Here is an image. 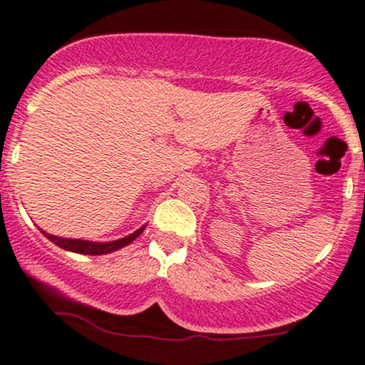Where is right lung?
<instances>
[{"label": "right lung", "instance_id": "add662e5", "mask_svg": "<svg viewBox=\"0 0 365 365\" xmlns=\"http://www.w3.org/2000/svg\"><path fill=\"white\" fill-rule=\"evenodd\" d=\"M142 232H144V226H142L140 230H137L135 233H132V235L120 238V240H115V242H104V244H98V242H87V240H75V238L54 237V235H49V233H46V232H43V233L53 242V244H56L58 247H61V249H65V250H70V252L87 254V255H101V254L113 252V250H118V249H121V247L132 244V242L135 240V238L139 237Z\"/></svg>", "mask_w": 365, "mask_h": 365}]
</instances>
